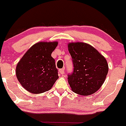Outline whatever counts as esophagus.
Instances as JSON below:
<instances>
[{"label":"esophagus","instance_id":"34e87169","mask_svg":"<svg viewBox=\"0 0 126 126\" xmlns=\"http://www.w3.org/2000/svg\"><path fill=\"white\" fill-rule=\"evenodd\" d=\"M59 73L61 74H64V69H59Z\"/></svg>","mask_w":126,"mask_h":126}]
</instances>
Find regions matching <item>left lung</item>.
<instances>
[{"instance_id":"8db88e82","label":"left lung","mask_w":126,"mask_h":126,"mask_svg":"<svg viewBox=\"0 0 126 126\" xmlns=\"http://www.w3.org/2000/svg\"><path fill=\"white\" fill-rule=\"evenodd\" d=\"M73 59V73L68 75V83L73 92L88 96L100 88L109 71L107 60L92 45L83 42L68 44Z\"/></svg>"}]
</instances>
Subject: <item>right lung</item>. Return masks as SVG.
Listing matches in <instances>:
<instances>
[{"mask_svg":"<svg viewBox=\"0 0 126 126\" xmlns=\"http://www.w3.org/2000/svg\"><path fill=\"white\" fill-rule=\"evenodd\" d=\"M57 45V42H38L19 61L16 74L28 92L39 94L48 91L59 78L55 60L51 56Z\"/></svg>","mask_w":126,"mask_h":126,"instance_id":"right-lung-1","label":"right lung"}]
</instances>
